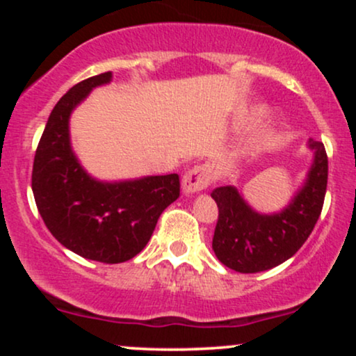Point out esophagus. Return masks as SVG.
I'll use <instances>...</instances> for the list:
<instances>
[{"label":"esophagus","mask_w":356,"mask_h":356,"mask_svg":"<svg viewBox=\"0 0 356 356\" xmlns=\"http://www.w3.org/2000/svg\"><path fill=\"white\" fill-rule=\"evenodd\" d=\"M211 182L209 169L206 165H195L194 169L187 170L182 177V192L186 195H194L199 191L206 189Z\"/></svg>","instance_id":"1"}]
</instances>
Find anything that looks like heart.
<instances>
[{
    "label": "heart",
    "mask_w": 356,
    "mask_h": 356,
    "mask_svg": "<svg viewBox=\"0 0 356 356\" xmlns=\"http://www.w3.org/2000/svg\"><path fill=\"white\" fill-rule=\"evenodd\" d=\"M273 138H275V130H273V129H261L259 132L256 134V137L252 138L251 147H252V149H263V147L271 144Z\"/></svg>",
    "instance_id": "b5f03b06"
}]
</instances>
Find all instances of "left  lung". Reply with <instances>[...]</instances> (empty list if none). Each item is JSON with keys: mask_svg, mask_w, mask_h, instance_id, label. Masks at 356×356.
Masks as SVG:
<instances>
[{"mask_svg": "<svg viewBox=\"0 0 356 356\" xmlns=\"http://www.w3.org/2000/svg\"><path fill=\"white\" fill-rule=\"evenodd\" d=\"M313 161L305 182L281 211L249 206L234 186L212 191L219 207L212 249L224 266L238 273H259L284 263L305 244L321 214L328 182V157L321 142L309 138Z\"/></svg>", "mask_w": 356, "mask_h": 356, "instance_id": "8db88e82", "label": "left lung"}]
</instances>
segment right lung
Instances as JSON below:
<instances>
[{
  "instance_id": "add662e5",
  "label": "right lung",
  "mask_w": 356,
  "mask_h": 356,
  "mask_svg": "<svg viewBox=\"0 0 356 356\" xmlns=\"http://www.w3.org/2000/svg\"><path fill=\"white\" fill-rule=\"evenodd\" d=\"M112 72L72 87L48 117L35 154L31 189L47 227L58 243L85 259L117 264L137 256L159 218L181 192L177 174L100 181L73 152L70 117Z\"/></svg>"
}]
</instances>
